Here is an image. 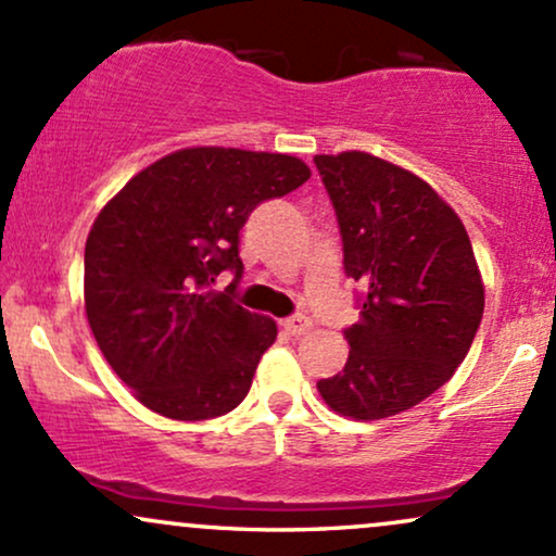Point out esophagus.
Returning a JSON list of instances; mask_svg holds the SVG:
<instances>
[{
    "instance_id": "esophagus-1",
    "label": "esophagus",
    "mask_w": 556,
    "mask_h": 556,
    "mask_svg": "<svg viewBox=\"0 0 556 556\" xmlns=\"http://www.w3.org/2000/svg\"><path fill=\"white\" fill-rule=\"evenodd\" d=\"M282 327H285L287 334L303 337V334H308L311 327H314V321H311L308 316H290V318H285Z\"/></svg>"
}]
</instances>
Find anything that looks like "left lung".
Segmentation results:
<instances>
[{
	"mask_svg": "<svg viewBox=\"0 0 556 556\" xmlns=\"http://www.w3.org/2000/svg\"><path fill=\"white\" fill-rule=\"evenodd\" d=\"M342 235L344 274L361 282V318L340 374L318 381L331 410L379 420L437 392L468 355L483 282L460 216L429 182L384 159L314 156Z\"/></svg>",
	"mask_w": 556,
	"mask_h": 556,
	"instance_id": "obj_1",
	"label": "left lung"
}]
</instances>
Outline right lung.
Returning a JSON list of instances; mask_svg holds the SVG:
<instances>
[{
	"instance_id": "obj_1",
	"label": "right lung",
	"mask_w": 556,
	"mask_h": 556,
	"mask_svg": "<svg viewBox=\"0 0 556 556\" xmlns=\"http://www.w3.org/2000/svg\"><path fill=\"white\" fill-rule=\"evenodd\" d=\"M308 177L295 156L198 146L138 172L96 216L86 316L106 363L149 410L206 420L245 400L277 324L235 300L240 229L258 203ZM222 270L236 279L216 293Z\"/></svg>"
}]
</instances>
